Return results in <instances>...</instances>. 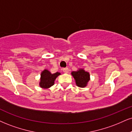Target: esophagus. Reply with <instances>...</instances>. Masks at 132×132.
Segmentation results:
<instances>
[{
	"label": "esophagus",
	"instance_id": "1",
	"mask_svg": "<svg viewBox=\"0 0 132 132\" xmlns=\"http://www.w3.org/2000/svg\"><path fill=\"white\" fill-rule=\"evenodd\" d=\"M63 72H64V73H68V72H69V69H68V68H63Z\"/></svg>",
	"mask_w": 132,
	"mask_h": 132
}]
</instances>
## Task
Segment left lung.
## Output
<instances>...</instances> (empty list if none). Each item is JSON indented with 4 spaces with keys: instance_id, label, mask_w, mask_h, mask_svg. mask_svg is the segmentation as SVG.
<instances>
[{
    "instance_id": "left-lung-1",
    "label": "left lung",
    "mask_w": 132,
    "mask_h": 132,
    "mask_svg": "<svg viewBox=\"0 0 132 132\" xmlns=\"http://www.w3.org/2000/svg\"><path fill=\"white\" fill-rule=\"evenodd\" d=\"M71 74L75 79L76 85L79 87H85L90 80L89 73L85 71L84 69L73 71Z\"/></svg>"
}]
</instances>
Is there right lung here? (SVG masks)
Wrapping results in <instances>:
<instances>
[{
  "instance_id": "right-lung-1",
  "label": "right lung",
  "mask_w": 132,
  "mask_h": 132,
  "mask_svg": "<svg viewBox=\"0 0 132 132\" xmlns=\"http://www.w3.org/2000/svg\"><path fill=\"white\" fill-rule=\"evenodd\" d=\"M60 75V72L52 74L48 70L45 69L41 73V79L40 86L43 88H48L54 85V81L58 76Z\"/></svg>"
}]
</instances>
